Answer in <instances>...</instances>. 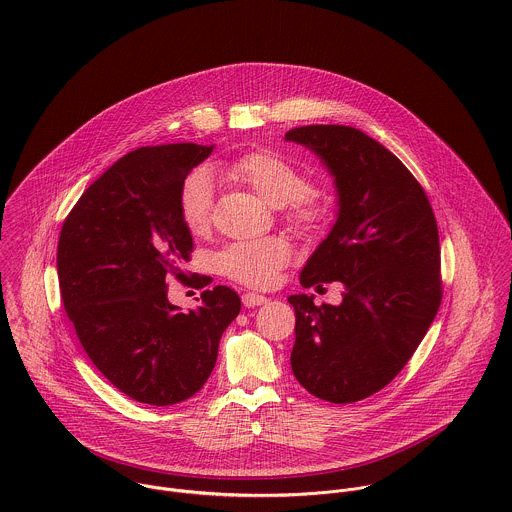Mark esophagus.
Instances as JSON below:
<instances>
[{"mask_svg":"<svg viewBox=\"0 0 512 512\" xmlns=\"http://www.w3.org/2000/svg\"><path fill=\"white\" fill-rule=\"evenodd\" d=\"M266 301H268V297L262 293L248 292L242 295V303L246 307H258V305H264Z\"/></svg>","mask_w":512,"mask_h":512,"instance_id":"1","label":"esophagus"}]
</instances>
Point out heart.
I'll return each instance as SVG.
<instances>
[{
    "label": "heart",
    "instance_id": "b5f03b06",
    "mask_svg": "<svg viewBox=\"0 0 512 512\" xmlns=\"http://www.w3.org/2000/svg\"><path fill=\"white\" fill-rule=\"evenodd\" d=\"M226 175L248 189L262 201L286 208L288 220L299 230H315L325 220V209L307 197V179L284 155L258 149L244 153L226 165ZM179 217L193 236H203L213 220V177L207 169L189 173L179 191ZM292 258V250L282 238H264L236 242L217 256V268L230 280L246 286H268L280 268Z\"/></svg>",
    "mask_w": 512,
    "mask_h": 512
}]
</instances>
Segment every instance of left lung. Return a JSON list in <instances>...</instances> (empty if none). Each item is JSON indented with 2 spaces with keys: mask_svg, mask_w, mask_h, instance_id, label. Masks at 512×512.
Masks as SVG:
<instances>
[{
  "mask_svg": "<svg viewBox=\"0 0 512 512\" xmlns=\"http://www.w3.org/2000/svg\"><path fill=\"white\" fill-rule=\"evenodd\" d=\"M307 147L333 177L337 215L305 262L303 288L341 282L339 305L295 293L292 370L313 396L349 404L384 388L426 337L441 301L438 224L406 165L365 132L303 126L284 138Z\"/></svg>",
  "mask_w": 512,
  "mask_h": 512,
  "instance_id": "8db88e82",
  "label": "left lung"
}]
</instances>
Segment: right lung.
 <instances>
[{"mask_svg": "<svg viewBox=\"0 0 512 512\" xmlns=\"http://www.w3.org/2000/svg\"><path fill=\"white\" fill-rule=\"evenodd\" d=\"M215 146L140 147L106 169L65 220L57 272L65 311L94 366L126 396L171 406L211 376L224 329L240 313L226 286L201 305L169 303L165 278L189 260L179 217L185 177Z\"/></svg>", "mask_w": 512, "mask_h": 512, "instance_id": "obj_1", "label": "right lung"}]
</instances>
